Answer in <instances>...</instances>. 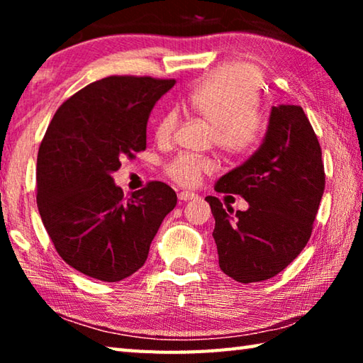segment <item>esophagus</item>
Listing matches in <instances>:
<instances>
[{
    "label": "esophagus",
    "instance_id": "1",
    "mask_svg": "<svg viewBox=\"0 0 363 363\" xmlns=\"http://www.w3.org/2000/svg\"><path fill=\"white\" fill-rule=\"evenodd\" d=\"M196 196H199V195L194 194V192H179V194H177V199L182 200V201H187V200H195Z\"/></svg>",
    "mask_w": 363,
    "mask_h": 363
}]
</instances>
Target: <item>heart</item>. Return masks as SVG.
<instances>
[{
  "label": "heart",
  "mask_w": 363,
  "mask_h": 363,
  "mask_svg": "<svg viewBox=\"0 0 363 363\" xmlns=\"http://www.w3.org/2000/svg\"><path fill=\"white\" fill-rule=\"evenodd\" d=\"M261 73L253 67L230 62L218 67L186 96V104L213 126L214 144L227 155L242 157L259 144L264 120L256 108L261 96ZM179 125V113L169 108L157 125V138L168 140ZM214 164L194 155L176 157L168 164V174L179 186L192 187Z\"/></svg>",
  "instance_id": "1"
}]
</instances>
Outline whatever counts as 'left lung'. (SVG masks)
Returning a JSON list of instances; mask_svg holds the SVG:
<instances>
[{"mask_svg":"<svg viewBox=\"0 0 363 363\" xmlns=\"http://www.w3.org/2000/svg\"><path fill=\"white\" fill-rule=\"evenodd\" d=\"M323 189L320 144L304 110L272 107L259 149L214 186L243 196L248 210L233 213L216 196L205 199L216 223L220 270L240 284L281 272L309 240Z\"/></svg>","mask_w":363,"mask_h":363,"instance_id":"8db88e82","label":"left lung"}]
</instances>
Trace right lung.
<instances>
[{
    "mask_svg": "<svg viewBox=\"0 0 363 363\" xmlns=\"http://www.w3.org/2000/svg\"><path fill=\"white\" fill-rule=\"evenodd\" d=\"M174 79L107 77L54 115L36 160V203L60 257L88 277L120 281L144 266L176 192L164 182L125 199L112 174L145 150L153 106Z\"/></svg>",
    "mask_w": 363,
    "mask_h": 363,
    "instance_id": "right-lung-1",
    "label": "right lung"
}]
</instances>
